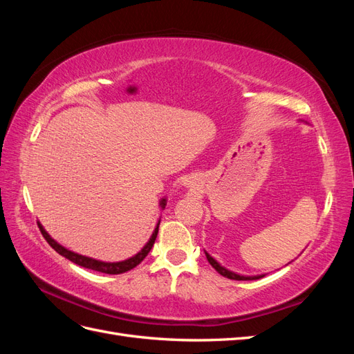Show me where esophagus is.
Returning a JSON list of instances; mask_svg holds the SVG:
<instances>
[{"label":"esophagus","mask_w":354,"mask_h":354,"mask_svg":"<svg viewBox=\"0 0 354 354\" xmlns=\"http://www.w3.org/2000/svg\"><path fill=\"white\" fill-rule=\"evenodd\" d=\"M187 187H194V185H192V181H190V183H185Z\"/></svg>","instance_id":"1"}]
</instances>
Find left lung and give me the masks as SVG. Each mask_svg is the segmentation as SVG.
Masks as SVG:
<instances>
[{"label":"left lung","instance_id":"1","mask_svg":"<svg viewBox=\"0 0 354 354\" xmlns=\"http://www.w3.org/2000/svg\"><path fill=\"white\" fill-rule=\"evenodd\" d=\"M205 255H207V260L208 263L216 269L221 276L227 277V279H233V281H255V279H260V277H263L264 274H255V276H245V274H239V273H234L229 269H226V267H223L216 259H212V257L205 251Z\"/></svg>","mask_w":354,"mask_h":354}]
</instances>
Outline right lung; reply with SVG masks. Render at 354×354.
<instances>
[{"label": "right lung", "mask_w": 354, "mask_h": 354, "mask_svg": "<svg viewBox=\"0 0 354 354\" xmlns=\"http://www.w3.org/2000/svg\"><path fill=\"white\" fill-rule=\"evenodd\" d=\"M167 205V198H162L159 201V207L160 209H164ZM159 223H160V218L158 220L156 223V227L152 233L151 239H149L146 242V245L143 246V248L138 251L136 255L130 257V259L127 260H122V261H115V263H108V261H100V260H95V259H91V257H85V255H81V254H77L73 252L68 248H65V246L60 245L59 242H56L55 239H53L50 234L47 233V230L44 229V226L38 221V227L42 233V236L46 238V241L50 243V246L53 250H55L56 252H59L62 257H65V259L71 260L72 263L78 264L81 267H85V269H91V270H95V272H100V273H106V274H121V273H125L128 270L134 269V267L137 264H140L145 259L146 255L149 254V251L152 250V246L155 243V239H156V234H158V229H159Z\"/></svg>", "instance_id": "obj_1"}]
</instances>
